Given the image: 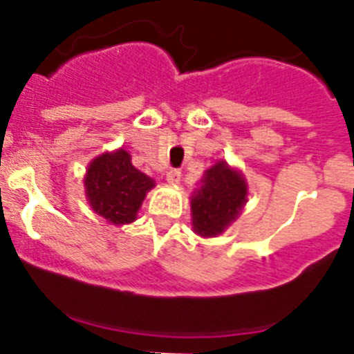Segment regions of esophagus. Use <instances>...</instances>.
<instances>
[{"label": "esophagus", "mask_w": 354, "mask_h": 354, "mask_svg": "<svg viewBox=\"0 0 354 354\" xmlns=\"http://www.w3.org/2000/svg\"><path fill=\"white\" fill-rule=\"evenodd\" d=\"M167 180L171 184H179L180 183V170H177V168H171V170H168Z\"/></svg>", "instance_id": "1"}]
</instances>
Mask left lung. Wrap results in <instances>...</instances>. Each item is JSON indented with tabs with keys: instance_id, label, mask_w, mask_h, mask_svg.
Listing matches in <instances>:
<instances>
[{
	"instance_id": "8db88e82",
	"label": "left lung",
	"mask_w": 354,
	"mask_h": 354,
	"mask_svg": "<svg viewBox=\"0 0 354 354\" xmlns=\"http://www.w3.org/2000/svg\"><path fill=\"white\" fill-rule=\"evenodd\" d=\"M246 183L227 162H216L205 171L202 186L192 200L193 228L204 237L221 234L239 216L246 202Z\"/></svg>"
}]
</instances>
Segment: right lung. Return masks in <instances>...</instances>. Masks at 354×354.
Returning <instances> with one entry per match:
<instances>
[{
  "instance_id": "right-lung-1",
  "label": "right lung",
  "mask_w": 354,
  "mask_h": 354,
  "mask_svg": "<svg viewBox=\"0 0 354 354\" xmlns=\"http://www.w3.org/2000/svg\"><path fill=\"white\" fill-rule=\"evenodd\" d=\"M152 186L154 180L136 170L131 156L122 149L113 154L99 156L84 177L92 209L113 225L136 220V212Z\"/></svg>"
}]
</instances>
